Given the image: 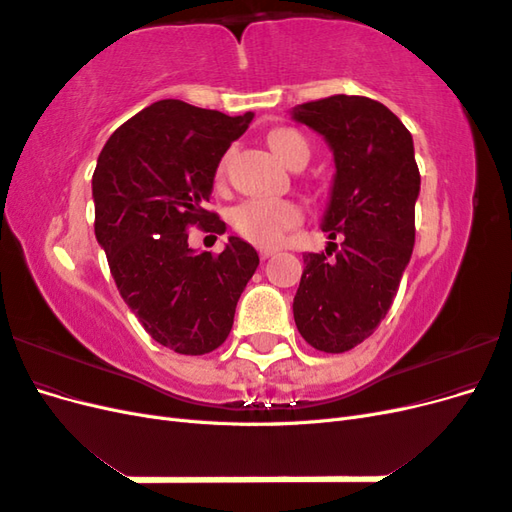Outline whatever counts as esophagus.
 <instances>
[{
	"label": "esophagus",
	"mask_w": 512,
	"mask_h": 512,
	"mask_svg": "<svg viewBox=\"0 0 512 512\" xmlns=\"http://www.w3.org/2000/svg\"><path fill=\"white\" fill-rule=\"evenodd\" d=\"M258 256H260V260H267V258H271V256H273V252H271V250H260V254H258Z\"/></svg>",
	"instance_id": "1"
}]
</instances>
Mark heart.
I'll list each match as a JSON object with an SVG mask.
<instances>
[{
    "instance_id": "1",
    "label": "heart",
    "mask_w": 512,
    "mask_h": 512,
    "mask_svg": "<svg viewBox=\"0 0 512 512\" xmlns=\"http://www.w3.org/2000/svg\"><path fill=\"white\" fill-rule=\"evenodd\" d=\"M269 147L286 166L294 168L307 164L312 151L305 141V136L292 128H277L269 134ZM220 166V173H222ZM303 218L299 205L290 200H273V198H250L232 209V226L239 235L260 247L280 245L286 232L297 226Z\"/></svg>"
}]
</instances>
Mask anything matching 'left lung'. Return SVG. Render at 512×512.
<instances>
[{"label": "left lung", "instance_id": "obj_1", "mask_svg": "<svg viewBox=\"0 0 512 512\" xmlns=\"http://www.w3.org/2000/svg\"><path fill=\"white\" fill-rule=\"evenodd\" d=\"M292 117L327 138L335 156L331 203L322 220L331 252H305L292 303L309 346L348 352L378 329L414 247L421 173L412 134L395 113L365 96L337 94L297 104Z\"/></svg>", "mask_w": 512, "mask_h": 512}]
</instances>
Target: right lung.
<instances>
[{
	"label": "right lung",
	"mask_w": 512,
	"mask_h": 512,
	"mask_svg": "<svg viewBox=\"0 0 512 512\" xmlns=\"http://www.w3.org/2000/svg\"><path fill=\"white\" fill-rule=\"evenodd\" d=\"M252 119L153 102L111 134L91 179L96 239L119 294L145 331L179 354H207L226 342L260 262L239 237L220 254L188 247L192 226L226 230L203 205L222 156Z\"/></svg>",
	"instance_id": "obj_1"
}]
</instances>
